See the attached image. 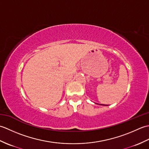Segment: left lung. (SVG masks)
<instances>
[{
  "label": "left lung",
  "instance_id": "8db88e82",
  "mask_svg": "<svg viewBox=\"0 0 149 149\" xmlns=\"http://www.w3.org/2000/svg\"><path fill=\"white\" fill-rule=\"evenodd\" d=\"M100 105H104V104H100Z\"/></svg>",
  "mask_w": 149,
  "mask_h": 149
}]
</instances>
